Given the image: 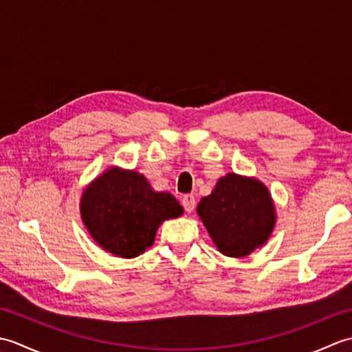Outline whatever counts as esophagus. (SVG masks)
<instances>
[{
	"label": "esophagus",
	"mask_w": 352,
	"mask_h": 352,
	"mask_svg": "<svg viewBox=\"0 0 352 352\" xmlns=\"http://www.w3.org/2000/svg\"><path fill=\"white\" fill-rule=\"evenodd\" d=\"M182 204L184 207V210L188 212V213L193 212V208H195V197H193V195H184L182 198Z\"/></svg>",
	"instance_id": "obj_1"
}]
</instances>
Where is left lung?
Listing matches in <instances>:
<instances>
[{
	"mask_svg": "<svg viewBox=\"0 0 352 352\" xmlns=\"http://www.w3.org/2000/svg\"><path fill=\"white\" fill-rule=\"evenodd\" d=\"M197 212L216 248L228 257H246L266 243L276 221L266 186L234 172L219 178Z\"/></svg>",
	"mask_w": 352,
	"mask_h": 352,
	"instance_id": "obj_1",
	"label": "left lung"
}]
</instances>
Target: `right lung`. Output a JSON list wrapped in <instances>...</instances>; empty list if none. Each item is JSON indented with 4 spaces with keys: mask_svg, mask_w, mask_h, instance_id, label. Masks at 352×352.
Masks as SVG:
<instances>
[{
    "mask_svg": "<svg viewBox=\"0 0 352 352\" xmlns=\"http://www.w3.org/2000/svg\"><path fill=\"white\" fill-rule=\"evenodd\" d=\"M80 213L102 250L133 258L154 243L163 221L183 214V207L169 192L153 190L139 172L110 168L85 189Z\"/></svg>",
    "mask_w": 352,
    "mask_h": 352,
    "instance_id": "add662e5",
    "label": "right lung"
}]
</instances>
